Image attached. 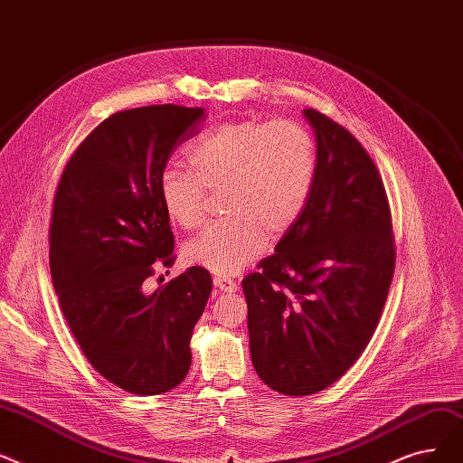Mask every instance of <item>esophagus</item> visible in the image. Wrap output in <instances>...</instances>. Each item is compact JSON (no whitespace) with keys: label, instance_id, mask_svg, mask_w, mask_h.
Here are the masks:
<instances>
[{"label":"esophagus","instance_id":"34e87169","mask_svg":"<svg viewBox=\"0 0 463 463\" xmlns=\"http://www.w3.org/2000/svg\"><path fill=\"white\" fill-rule=\"evenodd\" d=\"M213 282H214V286H216V288H218L220 292H226V294L237 292V288H239L235 280H232V279H228V277H224V275H214Z\"/></svg>","mask_w":463,"mask_h":463}]
</instances>
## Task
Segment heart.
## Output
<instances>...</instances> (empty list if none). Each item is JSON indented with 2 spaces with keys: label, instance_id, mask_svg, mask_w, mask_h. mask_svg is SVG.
Listing matches in <instances>:
<instances>
[{
  "label": "heart",
  "instance_id": "b5f03b06",
  "mask_svg": "<svg viewBox=\"0 0 463 463\" xmlns=\"http://www.w3.org/2000/svg\"><path fill=\"white\" fill-rule=\"evenodd\" d=\"M190 169L165 167L158 190L165 214L184 230L202 224L207 192L222 194L230 218L207 226L184 247L192 266L233 275L288 233L309 202L318 150L313 134L288 118L232 120L186 148Z\"/></svg>",
  "mask_w": 463,
  "mask_h": 463
}]
</instances>
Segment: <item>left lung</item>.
<instances>
[{"label": "left lung", "mask_w": 463, "mask_h": 463, "mask_svg": "<svg viewBox=\"0 0 463 463\" xmlns=\"http://www.w3.org/2000/svg\"><path fill=\"white\" fill-rule=\"evenodd\" d=\"M318 171L294 228L243 280L250 358L284 395L341 379L379 324L393 275V235L381 175L358 139L315 109Z\"/></svg>", "instance_id": "left-lung-1"}]
</instances>
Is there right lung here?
I'll return each mask as SVG.
<instances>
[{"label": "right lung", "instance_id": "1", "mask_svg": "<svg viewBox=\"0 0 463 463\" xmlns=\"http://www.w3.org/2000/svg\"><path fill=\"white\" fill-rule=\"evenodd\" d=\"M203 117V107L173 103L115 113L80 143L56 190L49 258L61 313L88 362L131 393L184 381L213 290L209 271L194 266L145 292L152 263H173L160 173Z\"/></svg>", "mask_w": 463, "mask_h": 463}]
</instances>
